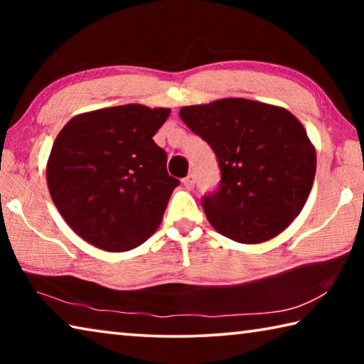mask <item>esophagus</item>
I'll return each instance as SVG.
<instances>
[{
  "label": "esophagus",
  "instance_id": "1",
  "mask_svg": "<svg viewBox=\"0 0 364 364\" xmlns=\"http://www.w3.org/2000/svg\"><path fill=\"white\" fill-rule=\"evenodd\" d=\"M183 183H184V186L191 189L196 184V175L194 173H189L186 178H184Z\"/></svg>",
  "mask_w": 364,
  "mask_h": 364
}]
</instances>
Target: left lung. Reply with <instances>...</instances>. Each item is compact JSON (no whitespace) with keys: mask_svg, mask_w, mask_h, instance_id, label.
<instances>
[{"mask_svg":"<svg viewBox=\"0 0 364 364\" xmlns=\"http://www.w3.org/2000/svg\"><path fill=\"white\" fill-rule=\"evenodd\" d=\"M217 156L221 181L202 197L210 225L241 244L278 236L301 212L316 173V151L282 107L226 97L180 110Z\"/></svg>","mask_w":364,"mask_h":364,"instance_id":"obj_1","label":"left lung"}]
</instances>
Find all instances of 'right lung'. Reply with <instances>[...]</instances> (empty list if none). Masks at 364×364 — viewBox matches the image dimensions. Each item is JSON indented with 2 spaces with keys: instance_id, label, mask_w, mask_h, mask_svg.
<instances>
[{
  "instance_id": "right-lung-1",
  "label": "right lung",
  "mask_w": 364,
  "mask_h": 364,
  "mask_svg": "<svg viewBox=\"0 0 364 364\" xmlns=\"http://www.w3.org/2000/svg\"><path fill=\"white\" fill-rule=\"evenodd\" d=\"M170 109L127 104L67 122L48 159L54 205L86 242L107 252L138 247L157 230L180 184L152 136Z\"/></svg>"
}]
</instances>
